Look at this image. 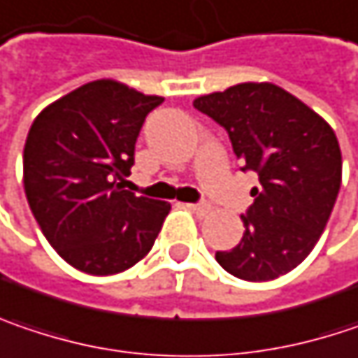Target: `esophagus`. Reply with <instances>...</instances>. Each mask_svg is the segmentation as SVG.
Masks as SVG:
<instances>
[{"label":"esophagus","mask_w":358,"mask_h":358,"mask_svg":"<svg viewBox=\"0 0 358 358\" xmlns=\"http://www.w3.org/2000/svg\"><path fill=\"white\" fill-rule=\"evenodd\" d=\"M188 209L192 213H196V215H201V217H205V215H209L211 213V207L207 205V203H199V205H188Z\"/></svg>","instance_id":"obj_1"}]
</instances>
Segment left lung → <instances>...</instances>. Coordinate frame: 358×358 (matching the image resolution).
<instances>
[{"mask_svg": "<svg viewBox=\"0 0 358 358\" xmlns=\"http://www.w3.org/2000/svg\"><path fill=\"white\" fill-rule=\"evenodd\" d=\"M192 104L227 131L242 170L260 178L242 217V242L217 252V262L252 282L287 275L317 244L341 190L342 155L332 127L268 82L238 83Z\"/></svg>", "mask_w": 358, "mask_h": 358, "instance_id": "8db88e82", "label": "left lung"}]
</instances>
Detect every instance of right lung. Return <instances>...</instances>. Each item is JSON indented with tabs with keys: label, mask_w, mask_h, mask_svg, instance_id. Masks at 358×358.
<instances>
[{
	"label": "right lung",
	"mask_w": 358,
	"mask_h": 358,
	"mask_svg": "<svg viewBox=\"0 0 358 358\" xmlns=\"http://www.w3.org/2000/svg\"><path fill=\"white\" fill-rule=\"evenodd\" d=\"M162 102V96L96 80L49 104L28 131L30 211L57 254L82 273L116 275L137 264L170 213V203L122 188L145 116Z\"/></svg>",
	"instance_id": "obj_1"
}]
</instances>
